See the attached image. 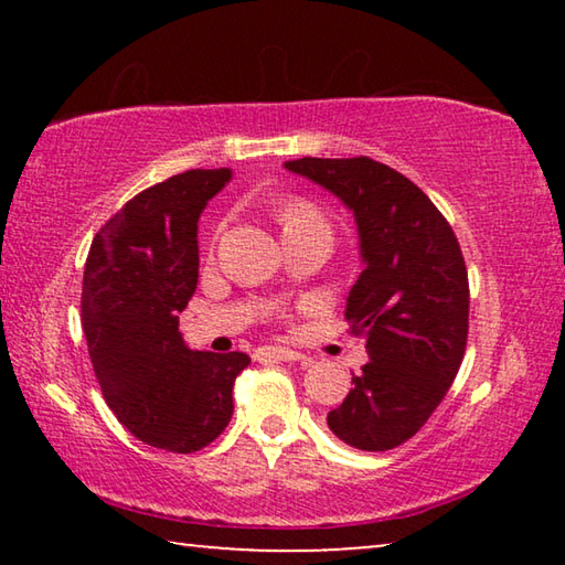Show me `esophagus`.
Wrapping results in <instances>:
<instances>
[{"mask_svg":"<svg viewBox=\"0 0 565 565\" xmlns=\"http://www.w3.org/2000/svg\"><path fill=\"white\" fill-rule=\"evenodd\" d=\"M256 356H259L262 361H299V359H306L303 353L294 351V349H286V347H262L259 351H256Z\"/></svg>","mask_w":565,"mask_h":565,"instance_id":"1","label":"esophagus"}]
</instances>
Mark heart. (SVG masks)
Here are the masks:
<instances>
[{"label": "heart", "mask_w": 565, "mask_h": 565, "mask_svg": "<svg viewBox=\"0 0 565 565\" xmlns=\"http://www.w3.org/2000/svg\"><path fill=\"white\" fill-rule=\"evenodd\" d=\"M274 216L281 226L284 238L303 236V234H329L331 224L321 209L303 196H289L276 202Z\"/></svg>", "instance_id": "heart-1"}]
</instances>
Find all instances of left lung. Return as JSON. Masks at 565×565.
Wrapping results in <instances>:
<instances>
[{
  "label": "left lung",
  "instance_id": "1",
  "mask_svg": "<svg viewBox=\"0 0 565 565\" xmlns=\"http://www.w3.org/2000/svg\"><path fill=\"white\" fill-rule=\"evenodd\" d=\"M333 191L361 236L363 271L343 319L371 361L329 411V428L361 451H388L426 424L461 369L468 271L451 224L414 181L369 157L284 164Z\"/></svg>",
  "mask_w": 565,
  "mask_h": 565
}]
</instances>
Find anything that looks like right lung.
<instances>
[{
  "mask_svg": "<svg viewBox=\"0 0 565 565\" xmlns=\"http://www.w3.org/2000/svg\"><path fill=\"white\" fill-rule=\"evenodd\" d=\"M228 169H191L139 191L94 236L82 327L104 401L129 431L171 454L202 451L234 414L242 351H191L179 333L199 281L196 222Z\"/></svg>",
  "mask_w": 565,
  "mask_h": 565,
  "instance_id": "add662e5",
  "label": "right lung"
}]
</instances>
